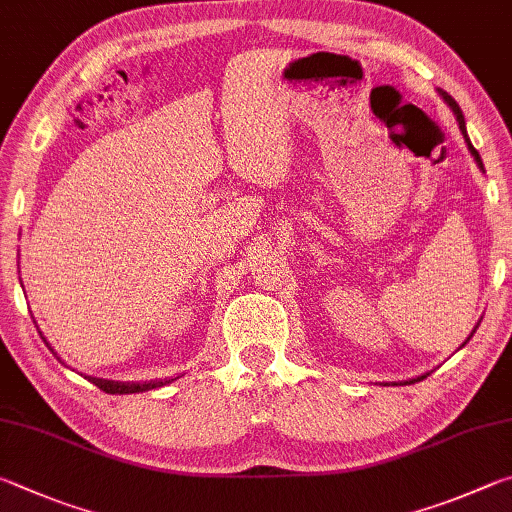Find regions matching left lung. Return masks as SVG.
Returning <instances> with one entry per match:
<instances>
[{"instance_id": "1", "label": "left lung", "mask_w": 512, "mask_h": 512, "mask_svg": "<svg viewBox=\"0 0 512 512\" xmlns=\"http://www.w3.org/2000/svg\"><path fill=\"white\" fill-rule=\"evenodd\" d=\"M438 94H441V98H443V101L447 103V105H450V110L454 112V116H456V121H459V128H461V134H463V139H465V143H468V150H470V155L474 157V161H477V166L483 170V161H481V157H479V152L477 150H474V146H472V143H470V137H468V130H465V119H463V112H461V107H459V103H456L454 101V98L450 96V94H447V92H443V89L441 87H438ZM479 324H481V321H479ZM479 324L477 326H474V330H477L479 328ZM474 330H472V333H470V337L474 335ZM470 337L468 339H465V342L461 344V346H465V344H468L470 342ZM427 375L429 373H423V375H418V378H411V380H407L405 384H414V382H418V380H423V378H427Z\"/></svg>"}]
</instances>
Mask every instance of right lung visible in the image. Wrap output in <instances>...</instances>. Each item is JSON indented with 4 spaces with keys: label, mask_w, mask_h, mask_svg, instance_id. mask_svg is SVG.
I'll return each mask as SVG.
<instances>
[{
    "label": "right lung",
    "mask_w": 512,
    "mask_h": 512,
    "mask_svg": "<svg viewBox=\"0 0 512 512\" xmlns=\"http://www.w3.org/2000/svg\"><path fill=\"white\" fill-rule=\"evenodd\" d=\"M40 337L44 339V344L49 346V351L53 353V348H51V344L47 342V337H44L42 333H40ZM58 357V353H53ZM60 360V357H58ZM85 378L92 382V384H96L98 389L101 391H105V393H112V396H123V393H143V391H150V389H159V387H164V384H168V382H173V380H177V378H166V380H150V382H114V380H103V378H94V375H85Z\"/></svg>",
    "instance_id": "add662e5"
}]
</instances>
